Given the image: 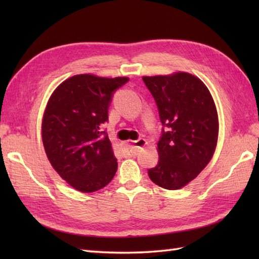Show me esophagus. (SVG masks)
Instances as JSON below:
<instances>
[{"label": "esophagus", "mask_w": 259, "mask_h": 259, "mask_svg": "<svg viewBox=\"0 0 259 259\" xmlns=\"http://www.w3.org/2000/svg\"><path fill=\"white\" fill-rule=\"evenodd\" d=\"M146 145H147V141H146L145 139H142V138H140V139H138V140H136V141H133V142H131V144L129 145L128 149L125 150L126 155H129V156H136L137 153L139 152V150L141 149V148H144Z\"/></svg>", "instance_id": "34e87169"}]
</instances>
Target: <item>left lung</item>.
Instances as JSON below:
<instances>
[{
    "label": "left lung",
    "instance_id": "left-lung-1",
    "mask_svg": "<svg viewBox=\"0 0 259 259\" xmlns=\"http://www.w3.org/2000/svg\"><path fill=\"white\" fill-rule=\"evenodd\" d=\"M167 126L158 142L159 161L148 170L150 179L164 189H180L201 172L216 150L218 113L210 91L187 72L142 76Z\"/></svg>",
    "mask_w": 259,
    "mask_h": 259
}]
</instances>
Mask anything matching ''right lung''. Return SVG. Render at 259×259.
<instances>
[{"mask_svg":"<svg viewBox=\"0 0 259 259\" xmlns=\"http://www.w3.org/2000/svg\"><path fill=\"white\" fill-rule=\"evenodd\" d=\"M128 80L76 74L49 99L42 119L43 147L53 169L76 190L97 191L114 177L117 158L101 125L108 120L113 91Z\"/></svg>","mask_w":259,"mask_h":259,"instance_id":"1","label":"right lung"}]
</instances>
